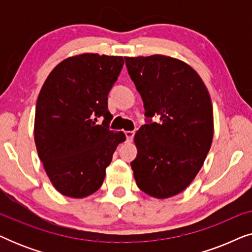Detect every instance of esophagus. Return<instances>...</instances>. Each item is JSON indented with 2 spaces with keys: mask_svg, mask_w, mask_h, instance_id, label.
<instances>
[{
  "mask_svg": "<svg viewBox=\"0 0 252 252\" xmlns=\"http://www.w3.org/2000/svg\"><path fill=\"white\" fill-rule=\"evenodd\" d=\"M125 135H126V140L128 141V142H130V141H132L133 137H134V132H133V130H126Z\"/></svg>",
  "mask_w": 252,
  "mask_h": 252,
  "instance_id": "esophagus-1",
  "label": "esophagus"
}]
</instances>
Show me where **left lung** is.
<instances>
[{
	"instance_id": "1",
	"label": "left lung",
	"mask_w": 252,
	"mask_h": 252,
	"mask_svg": "<svg viewBox=\"0 0 252 252\" xmlns=\"http://www.w3.org/2000/svg\"><path fill=\"white\" fill-rule=\"evenodd\" d=\"M125 61L147 117L134 136V178L146 194L171 197L190 185L211 148V98L201 77L184 62L163 55ZM153 116L160 120L153 122Z\"/></svg>"
}]
</instances>
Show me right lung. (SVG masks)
Listing matches in <instances>:
<instances>
[{
	"instance_id": "right-lung-1",
	"label": "right lung",
	"mask_w": 252,
	"mask_h": 252,
	"mask_svg": "<svg viewBox=\"0 0 252 252\" xmlns=\"http://www.w3.org/2000/svg\"><path fill=\"white\" fill-rule=\"evenodd\" d=\"M124 65L122 56L82 54L50 72L36 101L34 140L51 184L82 198L99 189L105 168L125 134L109 128L108 95ZM98 118L103 122L98 126Z\"/></svg>"
}]
</instances>
